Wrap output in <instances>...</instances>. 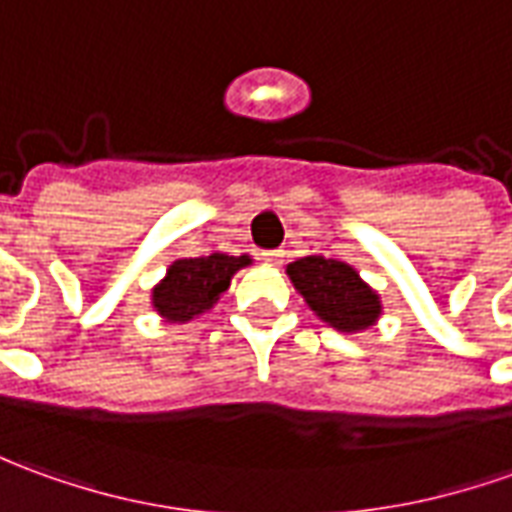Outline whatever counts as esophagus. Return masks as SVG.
Wrapping results in <instances>:
<instances>
[{
  "label": "esophagus",
  "mask_w": 512,
  "mask_h": 512,
  "mask_svg": "<svg viewBox=\"0 0 512 512\" xmlns=\"http://www.w3.org/2000/svg\"><path fill=\"white\" fill-rule=\"evenodd\" d=\"M285 249H269V252H263V260L266 263H283Z\"/></svg>",
  "instance_id": "1"
}]
</instances>
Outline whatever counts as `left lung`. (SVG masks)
I'll return each instance as SVG.
<instances>
[{
    "label": "left lung",
    "instance_id": "left-lung-1",
    "mask_svg": "<svg viewBox=\"0 0 512 512\" xmlns=\"http://www.w3.org/2000/svg\"><path fill=\"white\" fill-rule=\"evenodd\" d=\"M288 280L322 322L339 333H361L381 316V297L350 263L308 255L285 266Z\"/></svg>",
    "mask_w": 512,
    "mask_h": 512
}]
</instances>
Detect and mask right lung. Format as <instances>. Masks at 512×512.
<instances>
[{
  "instance_id": "right-lung-1",
  "label": "right lung",
  "mask_w": 512,
  "mask_h": 512,
  "mask_svg": "<svg viewBox=\"0 0 512 512\" xmlns=\"http://www.w3.org/2000/svg\"><path fill=\"white\" fill-rule=\"evenodd\" d=\"M243 266H252V257H232L221 252L207 257H182L170 263L168 274L154 285L151 305L165 322L184 325L207 314Z\"/></svg>"
}]
</instances>
